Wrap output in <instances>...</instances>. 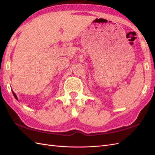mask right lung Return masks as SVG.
Returning <instances> with one entry per match:
<instances>
[{"mask_svg":"<svg viewBox=\"0 0 155 155\" xmlns=\"http://www.w3.org/2000/svg\"><path fill=\"white\" fill-rule=\"evenodd\" d=\"M12 94H13V95H14V97H15V98H16V100L18 101V98H17V96H16V94L14 93V92H13V91H12Z\"/></svg>","mask_w":155,"mask_h":155,"instance_id":"right-lung-1","label":"right lung"}]
</instances>
